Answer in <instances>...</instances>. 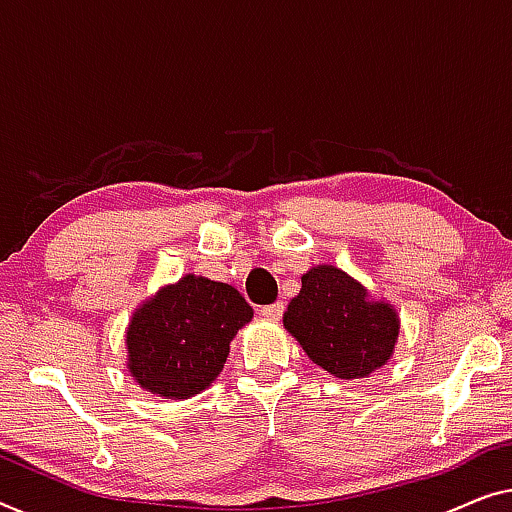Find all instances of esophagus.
<instances>
[{
    "instance_id": "34e87169",
    "label": "esophagus",
    "mask_w": 512,
    "mask_h": 512,
    "mask_svg": "<svg viewBox=\"0 0 512 512\" xmlns=\"http://www.w3.org/2000/svg\"><path fill=\"white\" fill-rule=\"evenodd\" d=\"M283 311H285V306L280 304V301H276V304H269V306L259 308V313H262V318H264V320H271V322H276V320L283 318Z\"/></svg>"
}]
</instances>
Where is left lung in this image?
I'll use <instances>...</instances> for the list:
<instances>
[{
  "label": "left lung",
  "mask_w": 512,
  "mask_h": 512,
  "mask_svg": "<svg viewBox=\"0 0 512 512\" xmlns=\"http://www.w3.org/2000/svg\"><path fill=\"white\" fill-rule=\"evenodd\" d=\"M283 325L313 364L341 380L369 378L392 357L399 315L392 304L371 301L362 283L331 264L301 276Z\"/></svg>",
  "instance_id": "8db88e82"
}]
</instances>
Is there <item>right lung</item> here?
<instances>
[{
	"label": "right lung",
	"instance_id": "right-lung-1",
	"mask_svg": "<svg viewBox=\"0 0 512 512\" xmlns=\"http://www.w3.org/2000/svg\"><path fill=\"white\" fill-rule=\"evenodd\" d=\"M253 320L232 285L187 273L136 308L127 327V369L143 390L190 399L218 378L229 343Z\"/></svg>",
	"mask_w": 512,
	"mask_h": 512
}]
</instances>
